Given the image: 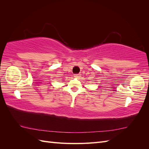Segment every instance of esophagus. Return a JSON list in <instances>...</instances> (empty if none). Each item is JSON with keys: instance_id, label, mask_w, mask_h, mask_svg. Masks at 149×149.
Wrapping results in <instances>:
<instances>
[{"instance_id": "1", "label": "esophagus", "mask_w": 149, "mask_h": 149, "mask_svg": "<svg viewBox=\"0 0 149 149\" xmlns=\"http://www.w3.org/2000/svg\"><path fill=\"white\" fill-rule=\"evenodd\" d=\"M80 76H81L80 74H74V77L79 78V77H80Z\"/></svg>"}]
</instances>
